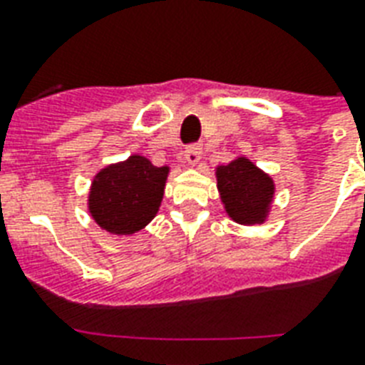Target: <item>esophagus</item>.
Returning a JSON list of instances; mask_svg holds the SVG:
<instances>
[{
    "instance_id": "esophagus-1",
    "label": "esophagus",
    "mask_w": 365,
    "mask_h": 365,
    "mask_svg": "<svg viewBox=\"0 0 365 365\" xmlns=\"http://www.w3.org/2000/svg\"><path fill=\"white\" fill-rule=\"evenodd\" d=\"M200 155H202V143H191L185 149V160H187L189 165H197L200 160Z\"/></svg>"
}]
</instances>
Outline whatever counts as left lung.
<instances>
[{
  "mask_svg": "<svg viewBox=\"0 0 365 365\" xmlns=\"http://www.w3.org/2000/svg\"><path fill=\"white\" fill-rule=\"evenodd\" d=\"M216 178L225 210L235 222L242 225L263 223L274 193L272 180L265 172L246 157H239L220 166Z\"/></svg>",
  "mask_w": 365,
  "mask_h": 365,
  "instance_id": "left-lung-1",
  "label": "left lung"
}]
</instances>
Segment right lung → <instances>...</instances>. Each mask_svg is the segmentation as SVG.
Instances as JSON below:
<instances>
[{
  "label": "right lung",
  "mask_w": 365,
  "mask_h": 365,
  "mask_svg": "<svg viewBox=\"0 0 365 365\" xmlns=\"http://www.w3.org/2000/svg\"><path fill=\"white\" fill-rule=\"evenodd\" d=\"M168 166H153L142 155L106 166L96 174L88 210L100 227L115 235L143 229L159 210Z\"/></svg>",
  "instance_id": "obj_1"
}]
</instances>
